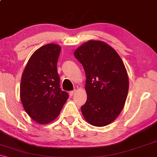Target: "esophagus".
I'll return each instance as SVG.
<instances>
[{
    "label": "esophagus",
    "instance_id": "esophagus-1",
    "mask_svg": "<svg viewBox=\"0 0 157 157\" xmlns=\"http://www.w3.org/2000/svg\"><path fill=\"white\" fill-rule=\"evenodd\" d=\"M75 91H69V95L71 97H72L74 94H75Z\"/></svg>",
    "mask_w": 157,
    "mask_h": 157
}]
</instances>
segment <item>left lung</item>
Listing matches in <instances>:
<instances>
[{"instance_id":"1","label":"left lung","mask_w":157,"mask_h":157,"mask_svg":"<svg viewBox=\"0 0 157 157\" xmlns=\"http://www.w3.org/2000/svg\"><path fill=\"white\" fill-rule=\"evenodd\" d=\"M74 55L86 72L87 100L81 107L90 125H109L120 115L125 105L129 80L125 65L113 48L101 40L81 45Z\"/></svg>"}]
</instances>
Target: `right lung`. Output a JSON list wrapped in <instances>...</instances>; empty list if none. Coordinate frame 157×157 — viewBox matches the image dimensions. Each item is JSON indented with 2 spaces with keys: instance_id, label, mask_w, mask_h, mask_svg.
Instances as JSON below:
<instances>
[{
  "instance_id": "obj_1",
  "label": "right lung",
  "mask_w": 157,
  "mask_h": 157,
  "mask_svg": "<svg viewBox=\"0 0 157 157\" xmlns=\"http://www.w3.org/2000/svg\"><path fill=\"white\" fill-rule=\"evenodd\" d=\"M61 47L48 44L32 54L21 77L20 95L29 116L40 124H48L58 117L68 98L60 88L57 63Z\"/></svg>"
}]
</instances>
